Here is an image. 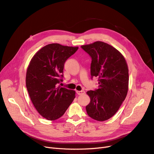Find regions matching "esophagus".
<instances>
[{"label": "esophagus", "instance_id": "34e87169", "mask_svg": "<svg viewBox=\"0 0 154 154\" xmlns=\"http://www.w3.org/2000/svg\"><path fill=\"white\" fill-rule=\"evenodd\" d=\"M76 93L78 95H82L85 94V91H76Z\"/></svg>", "mask_w": 154, "mask_h": 154}]
</instances>
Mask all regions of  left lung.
<instances>
[{
  "label": "left lung",
  "instance_id": "left-lung-1",
  "mask_svg": "<svg viewBox=\"0 0 154 154\" xmlns=\"http://www.w3.org/2000/svg\"><path fill=\"white\" fill-rule=\"evenodd\" d=\"M89 54L91 78H98V88L88 91L91 98L86 106L87 114L99 122L110 119L117 112L127 96L128 69L123 56L112 46L97 41L82 45Z\"/></svg>",
  "mask_w": 154,
  "mask_h": 154
}]
</instances>
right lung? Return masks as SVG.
I'll list each match as a JSON object with an SVG mask.
<instances>
[{"mask_svg": "<svg viewBox=\"0 0 154 154\" xmlns=\"http://www.w3.org/2000/svg\"><path fill=\"white\" fill-rule=\"evenodd\" d=\"M78 47L51 44L32 58L26 72V87L38 112L48 120L64 114L75 98L76 92L58 85L63 77L64 63Z\"/></svg>", "mask_w": 154, "mask_h": 154, "instance_id": "1", "label": "right lung"}]
</instances>
